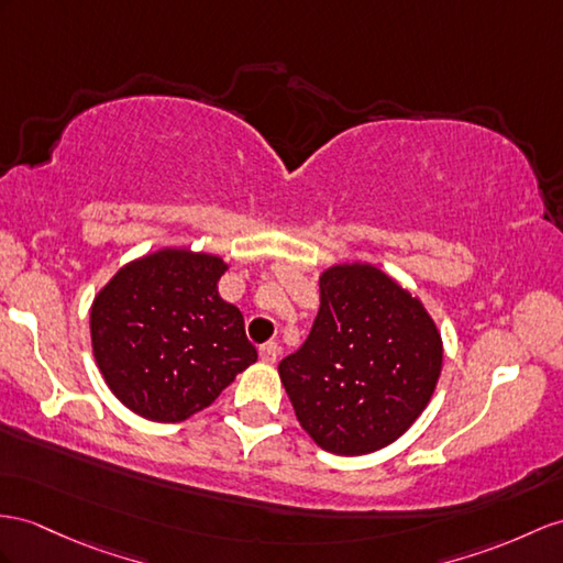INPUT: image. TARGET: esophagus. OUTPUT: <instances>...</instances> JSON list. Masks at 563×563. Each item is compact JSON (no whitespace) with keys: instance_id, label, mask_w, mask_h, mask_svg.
<instances>
[{"instance_id":"esophagus-1","label":"esophagus","mask_w":563,"mask_h":563,"mask_svg":"<svg viewBox=\"0 0 563 563\" xmlns=\"http://www.w3.org/2000/svg\"><path fill=\"white\" fill-rule=\"evenodd\" d=\"M260 358H263L265 363H274L279 358V344L277 341H267V344L260 346Z\"/></svg>"}]
</instances>
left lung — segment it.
<instances>
[{
    "mask_svg": "<svg viewBox=\"0 0 563 563\" xmlns=\"http://www.w3.org/2000/svg\"><path fill=\"white\" fill-rule=\"evenodd\" d=\"M440 373L434 320L367 263L322 272L306 344L279 363L300 428L339 456L373 454L399 440L430 404Z\"/></svg>",
    "mask_w": 563,
    "mask_h": 563,
    "instance_id": "1",
    "label": "left lung"
}]
</instances>
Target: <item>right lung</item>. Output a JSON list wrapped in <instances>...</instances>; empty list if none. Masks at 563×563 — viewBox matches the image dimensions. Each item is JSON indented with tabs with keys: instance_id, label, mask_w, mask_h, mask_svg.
I'll return each instance as SVG.
<instances>
[{
	"instance_id": "right-lung-1",
	"label": "right lung",
	"mask_w": 563,
	"mask_h": 563,
	"mask_svg": "<svg viewBox=\"0 0 563 563\" xmlns=\"http://www.w3.org/2000/svg\"><path fill=\"white\" fill-rule=\"evenodd\" d=\"M224 272L217 255L162 249L123 265L95 296V363L133 413L181 422L257 361L241 310L217 291Z\"/></svg>"
}]
</instances>
